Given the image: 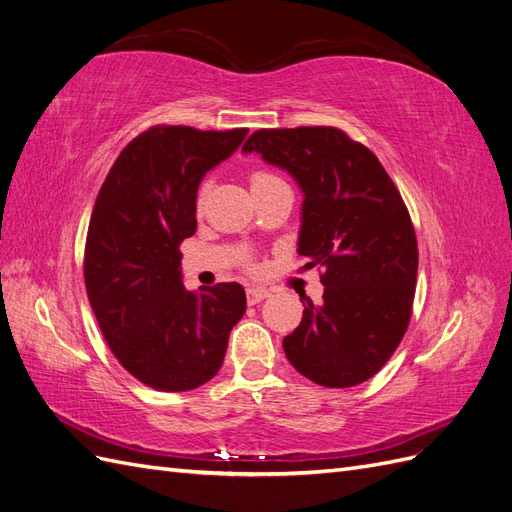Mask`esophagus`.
Here are the masks:
<instances>
[{
  "label": "esophagus",
  "instance_id": "esophagus-1",
  "mask_svg": "<svg viewBox=\"0 0 512 512\" xmlns=\"http://www.w3.org/2000/svg\"><path fill=\"white\" fill-rule=\"evenodd\" d=\"M245 294H247V303H250V305H256V303L265 301V299L269 297V290L252 286V288H247V292H245Z\"/></svg>",
  "mask_w": 512,
  "mask_h": 512
}]
</instances>
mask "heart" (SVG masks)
<instances>
[{"instance_id": "obj_1", "label": "heart", "mask_w": 512, "mask_h": 512, "mask_svg": "<svg viewBox=\"0 0 512 512\" xmlns=\"http://www.w3.org/2000/svg\"><path fill=\"white\" fill-rule=\"evenodd\" d=\"M252 190H256V188H262V185H267V183H273V181H280V177H275V175H271V173H267V170H256V173H252ZM205 194H207V190L205 188H200L198 190V196H196V207H203V203H205Z\"/></svg>"}]
</instances>
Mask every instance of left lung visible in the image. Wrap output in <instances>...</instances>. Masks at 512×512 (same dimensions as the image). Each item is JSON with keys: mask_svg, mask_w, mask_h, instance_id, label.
<instances>
[{"mask_svg": "<svg viewBox=\"0 0 512 512\" xmlns=\"http://www.w3.org/2000/svg\"><path fill=\"white\" fill-rule=\"evenodd\" d=\"M303 192L297 252L322 267V303L284 337L292 367L346 389L382 369L412 316L418 247L410 213L378 158L329 126L258 130L243 145Z\"/></svg>", "mask_w": 512, "mask_h": 512, "instance_id": "obj_1", "label": "left lung"}]
</instances>
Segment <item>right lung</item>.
<instances>
[{
  "mask_svg": "<svg viewBox=\"0 0 512 512\" xmlns=\"http://www.w3.org/2000/svg\"><path fill=\"white\" fill-rule=\"evenodd\" d=\"M245 136V128H149L119 153L96 198L85 243L87 297L117 361L151 389L179 393L209 382L245 314L237 282L185 290L179 252L196 232L200 181Z\"/></svg>",
  "mask_w": 512,
  "mask_h": 512,
  "instance_id": "1",
  "label": "right lung"
}]
</instances>
